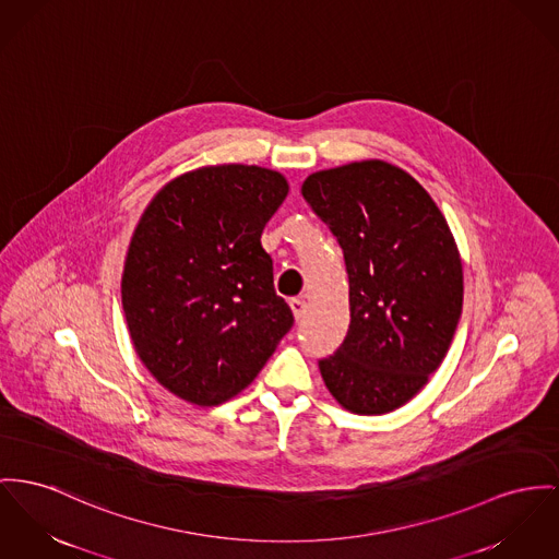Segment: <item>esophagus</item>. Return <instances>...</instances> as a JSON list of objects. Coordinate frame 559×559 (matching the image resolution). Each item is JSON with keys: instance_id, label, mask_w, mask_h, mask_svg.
Listing matches in <instances>:
<instances>
[{"instance_id": "obj_1", "label": "esophagus", "mask_w": 559, "mask_h": 559, "mask_svg": "<svg viewBox=\"0 0 559 559\" xmlns=\"http://www.w3.org/2000/svg\"><path fill=\"white\" fill-rule=\"evenodd\" d=\"M290 309H293L295 318L300 320V318L305 316V311H307V302H305V298H293V300H290Z\"/></svg>"}]
</instances>
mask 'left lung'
Listing matches in <instances>:
<instances>
[{"mask_svg":"<svg viewBox=\"0 0 559 559\" xmlns=\"http://www.w3.org/2000/svg\"><path fill=\"white\" fill-rule=\"evenodd\" d=\"M335 235L349 277V331L320 372L343 409L403 407L445 358L464 277L445 216L407 171L385 160L311 174L300 188Z\"/></svg>","mask_w":559,"mask_h":559,"instance_id":"8db88e82","label":"left lung"}]
</instances>
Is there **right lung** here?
Instances as JSON below:
<instances>
[{"instance_id": "add662e5", "label": "right lung", "mask_w": 559, "mask_h": 559, "mask_svg": "<svg viewBox=\"0 0 559 559\" xmlns=\"http://www.w3.org/2000/svg\"><path fill=\"white\" fill-rule=\"evenodd\" d=\"M286 194L273 169L201 167L160 188L135 226L120 282L129 335L182 401L214 407L237 396L293 329L261 246Z\"/></svg>"}]
</instances>
